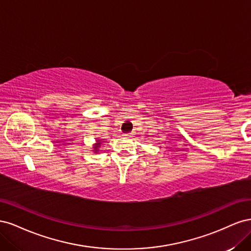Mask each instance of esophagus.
Here are the masks:
<instances>
[{
	"mask_svg": "<svg viewBox=\"0 0 251 251\" xmlns=\"http://www.w3.org/2000/svg\"><path fill=\"white\" fill-rule=\"evenodd\" d=\"M125 136H131V135H125Z\"/></svg>",
	"mask_w": 251,
	"mask_h": 251,
	"instance_id": "1",
	"label": "esophagus"
}]
</instances>
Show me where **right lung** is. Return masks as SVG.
Masks as SVG:
<instances>
[{"label": "right lung", "mask_w": 251, "mask_h": 251, "mask_svg": "<svg viewBox=\"0 0 251 251\" xmlns=\"http://www.w3.org/2000/svg\"><path fill=\"white\" fill-rule=\"evenodd\" d=\"M100 144H101V140L100 139H96L94 146H93V153L94 154H98V151H100Z\"/></svg>", "instance_id": "right-lung-1"}]
</instances>
